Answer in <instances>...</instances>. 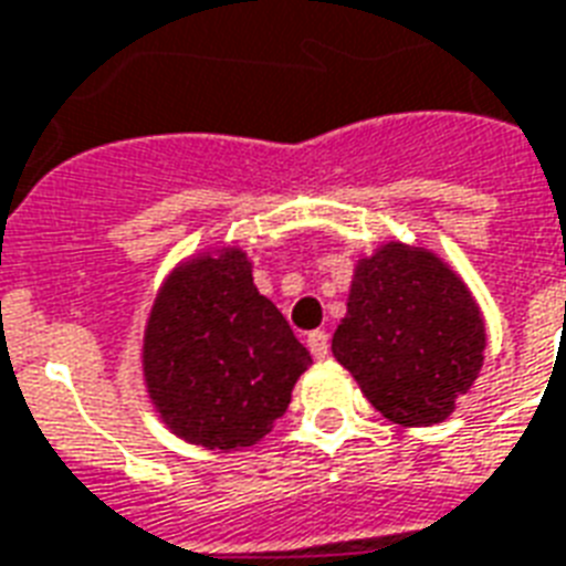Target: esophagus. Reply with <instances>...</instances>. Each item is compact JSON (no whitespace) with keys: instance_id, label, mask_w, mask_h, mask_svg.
<instances>
[{"instance_id":"34e87169","label":"esophagus","mask_w":566,"mask_h":566,"mask_svg":"<svg viewBox=\"0 0 566 566\" xmlns=\"http://www.w3.org/2000/svg\"><path fill=\"white\" fill-rule=\"evenodd\" d=\"M308 350L314 359H326L329 356V335L326 332H308Z\"/></svg>"}]
</instances>
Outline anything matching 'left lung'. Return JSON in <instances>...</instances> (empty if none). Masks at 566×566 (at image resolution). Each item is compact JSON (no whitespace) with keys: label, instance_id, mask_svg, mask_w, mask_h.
<instances>
[{"label":"left lung","instance_id":"1","mask_svg":"<svg viewBox=\"0 0 566 566\" xmlns=\"http://www.w3.org/2000/svg\"><path fill=\"white\" fill-rule=\"evenodd\" d=\"M484 317L460 275L427 249L386 243L356 264L335 359L388 421H446L484 365Z\"/></svg>","mask_w":566,"mask_h":566}]
</instances>
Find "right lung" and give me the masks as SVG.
Masks as SVG:
<instances>
[{
  "mask_svg": "<svg viewBox=\"0 0 566 566\" xmlns=\"http://www.w3.org/2000/svg\"><path fill=\"white\" fill-rule=\"evenodd\" d=\"M308 365L282 312L254 287L243 249L180 264L145 326L150 403L192 446L237 451L261 442Z\"/></svg>",
  "mask_w": 566,
  "mask_h": 566,
  "instance_id": "right-lung-1",
  "label": "right lung"
}]
</instances>
